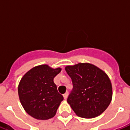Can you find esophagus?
I'll return each instance as SVG.
<instances>
[{"label": "esophagus", "mask_w": 130, "mask_h": 130, "mask_svg": "<svg viewBox=\"0 0 130 130\" xmlns=\"http://www.w3.org/2000/svg\"><path fill=\"white\" fill-rule=\"evenodd\" d=\"M68 92L67 91V92H66V93L64 94V95H63V98H64V99H65V100H66V99L68 98Z\"/></svg>", "instance_id": "1"}]
</instances>
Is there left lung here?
I'll list each match as a JSON object with an SVG mask.
<instances>
[{"label": "left lung", "mask_w": 130, "mask_h": 130, "mask_svg": "<svg viewBox=\"0 0 130 130\" xmlns=\"http://www.w3.org/2000/svg\"><path fill=\"white\" fill-rule=\"evenodd\" d=\"M65 69L73 84L67 101L74 113L85 118L102 114L112 100V85L108 75L88 62L68 65Z\"/></svg>", "instance_id": "8db88e82"}]
</instances>
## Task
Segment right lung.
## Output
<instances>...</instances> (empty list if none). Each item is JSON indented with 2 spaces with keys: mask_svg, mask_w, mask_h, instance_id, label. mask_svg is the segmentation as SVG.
Here are the masks:
<instances>
[{
  "mask_svg": "<svg viewBox=\"0 0 130 130\" xmlns=\"http://www.w3.org/2000/svg\"><path fill=\"white\" fill-rule=\"evenodd\" d=\"M61 68L48 65L35 66L21 78L18 94L22 106L28 114L37 120H48L56 115L63 100L58 93L54 79Z\"/></svg>",
  "mask_w": 130,
  "mask_h": 130,
  "instance_id": "obj_1",
  "label": "right lung"
}]
</instances>
